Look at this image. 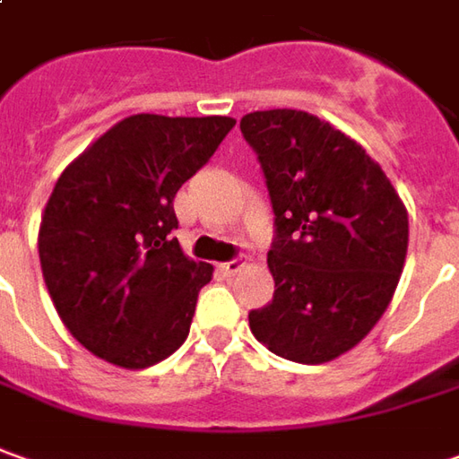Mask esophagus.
I'll return each instance as SVG.
<instances>
[{
    "label": "esophagus",
    "instance_id": "esophagus-1",
    "mask_svg": "<svg viewBox=\"0 0 459 459\" xmlns=\"http://www.w3.org/2000/svg\"><path fill=\"white\" fill-rule=\"evenodd\" d=\"M218 269L223 271L226 276H233V273H238L243 269V261L241 258H233V261H226V264H221Z\"/></svg>",
    "mask_w": 459,
    "mask_h": 459
}]
</instances>
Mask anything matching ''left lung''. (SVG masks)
Returning <instances> with one entry per match:
<instances>
[{
  "label": "left lung",
  "mask_w": 459,
  "mask_h": 459,
  "mask_svg": "<svg viewBox=\"0 0 459 459\" xmlns=\"http://www.w3.org/2000/svg\"><path fill=\"white\" fill-rule=\"evenodd\" d=\"M276 213L273 301L248 314L264 347L324 364L374 329L400 283L410 218L392 180L357 140L304 110L241 117Z\"/></svg>",
  "instance_id": "1"
}]
</instances>
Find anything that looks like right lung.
<instances>
[{"label": "right lung", "instance_id": "right-lung-1", "mask_svg": "<svg viewBox=\"0 0 459 459\" xmlns=\"http://www.w3.org/2000/svg\"><path fill=\"white\" fill-rule=\"evenodd\" d=\"M233 117L130 115L62 170L39 223V264L67 332L100 359L145 369L190 332L211 264L183 254L173 201Z\"/></svg>", "mask_w": 459, "mask_h": 459}]
</instances>
